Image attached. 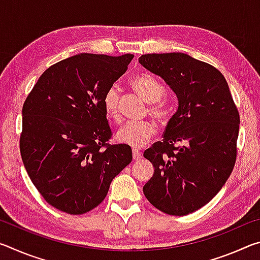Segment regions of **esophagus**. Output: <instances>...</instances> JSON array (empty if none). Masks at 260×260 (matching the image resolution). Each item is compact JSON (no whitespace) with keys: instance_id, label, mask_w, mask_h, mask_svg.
<instances>
[{"instance_id":"esophagus-1","label":"esophagus","mask_w":260,"mask_h":260,"mask_svg":"<svg viewBox=\"0 0 260 260\" xmlns=\"http://www.w3.org/2000/svg\"><path fill=\"white\" fill-rule=\"evenodd\" d=\"M141 158H142V153H141L138 149H133V159L139 160Z\"/></svg>"}]
</instances>
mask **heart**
<instances>
[{
  "mask_svg": "<svg viewBox=\"0 0 260 260\" xmlns=\"http://www.w3.org/2000/svg\"><path fill=\"white\" fill-rule=\"evenodd\" d=\"M131 85L133 86L135 91L140 94L147 102L152 103L149 111L153 117L159 120H165L169 117V109L164 103L158 102L162 94L164 88L155 78L146 73L136 74L131 80ZM119 88L117 85L109 87L103 96V107L110 118L118 121L120 119V108H119ZM156 133V125L150 120H135L128 121L117 132V140L120 143L127 146L141 148L150 141Z\"/></svg>",
  "mask_w": 260,
  "mask_h": 260,
  "instance_id": "1",
  "label": "heart"
}]
</instances>
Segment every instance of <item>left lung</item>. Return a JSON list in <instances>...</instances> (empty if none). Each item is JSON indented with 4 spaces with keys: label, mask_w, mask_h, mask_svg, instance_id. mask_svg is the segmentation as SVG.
Returning a JSON list of instances; mask_svg holds the SVG:
<instances>
[{
    "label": "left lung",
    "mask_w": 260,
    "mask_h": 260,
    "mask_svg": "<svg viewBox=\"0 0 260 260\" xmlns=\"http://www.w3.org/2000/svg\"><path fill=\"white\" fill-rule=\"evenodd\" d=\"M139 61L178 99L162 142L143 153L155 167L143 192L164 213L195 212L217 195L234 169L239 111L225 77L212 65L183 52L147 54Z\"/></svg>",
    "instance_id": "obj_1"
}]
</instances>
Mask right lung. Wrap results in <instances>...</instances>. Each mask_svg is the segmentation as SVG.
Listing matches in <instances>:
<instances>
[{"label": "right lung", "instance_id": "1", "mask_svg": "<svg viewBox=\"0 0 260 260\" xmlns=\"http://www.w3.org/2000/svg\"><path fill=\"white\" fill-rule=\"evenodd\" d=\"M134 55L78 54L41 74L23 107L20 153L29 179L51 206L82 214L103 202L132 161L127 144H109L103 96Z\"/></svg>", "mask_w": 260, "mask_h": 260}]
</instances>
